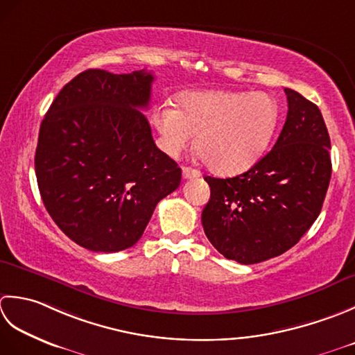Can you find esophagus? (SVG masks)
I'll use <instances>...</instances> for the list:
<instances>
[{
	"instance_id": "esophagus-1",
	"label": "esophagus",
	"mask_w": 355,
	"mask_h": 355,
	"mask_svg": "<svg viewBox=\"0 0 355 355\" xmlns=\"http://www.w3.org/2000/svg\"><path fill=\"white\" fill-rule=\"evenodd\" d=\"M182 176H184V179H194V178L200 176V171L194 170L191 167H184L182 168Z\"/></svg>"
}]
</instances>
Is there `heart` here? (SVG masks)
I'll return each instance as SVG.
<instances>
[{
  "label": "heart",
  "mask_w": 355,
  "mask_h": 355,
  "mask_svg": "<svg viewBox=\"0 0 355 355\" xmlns=\"http://www.w3.org/2000/svg\"><path fill=\"white\" fill-rule=\"evenodd\" d=\"M153 124L164 150L178 156L193 135L204 161L214 171L237 173L254 164L270 146L279 124L276 99L265 92H188L179 110L157 107Z\"/></svg>",
  "instance_id": "1"
}]
</instances>
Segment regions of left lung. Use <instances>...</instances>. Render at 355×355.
Wrapping results in <instances>:
<instances>
[{"label":"left lung","mask_w":355,"mask_h":355,"mask_svg":"<svg viewBox=\"0 0 355 355\" xmlns=\"http://www.w3.org/2000/svg\"><path fill=\"white\" fill-rule=\"evenodd\" d=\"M288 113L272 150L242 175L207 176L202 211L208 241L223 257L259 263L284 254L319 218L331 179V141L319 107L285 89Z\"/></svg>","instance_id":"1"}]
</instances>
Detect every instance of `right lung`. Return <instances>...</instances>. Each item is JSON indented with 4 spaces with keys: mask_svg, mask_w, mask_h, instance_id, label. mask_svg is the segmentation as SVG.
<instances>
[{
    "mask_svg": "<svg viewBox=\"0 0 355 355\" xmlns=\"http://www.w3.org/2000/svg\"><path fill=\"white\" fill-rule=\"evenodd\" d=\"M155 76L89 69L62 87L41 122L35 173L44 207L71 241L96 252L139 241L178 164L156 147L141 108Z\"/></svg>",
    "mask_w": 355,
    "mask_h": 355,
    "instance_id": "right-lung-1",
    "label": "right lung"
}]
</instances>
